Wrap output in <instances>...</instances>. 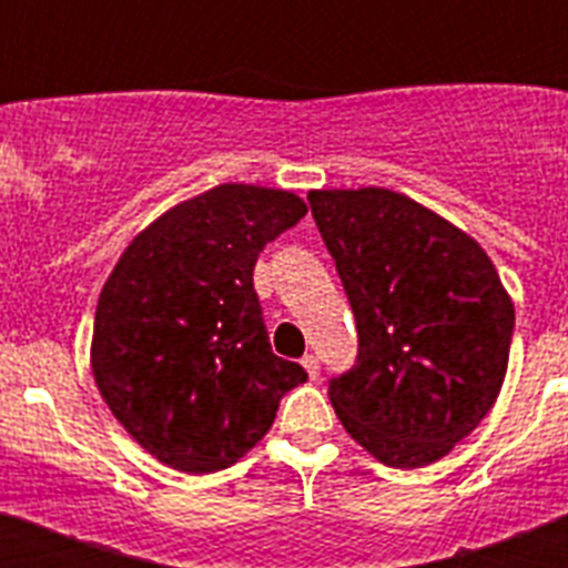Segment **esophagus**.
Segmentation results:
<instances>
[{"mask_svg":"<svg viewBox=\"0 0 568 568\" xmlns=\"http://www.w3.org/2000/svg\"><path fill=\"white\" fill-rule=\"evenodd\" d=\"M301 364H304V369H307V375L310 378H318V373H321V366H318V358H315V355H304V361H301Z\"/></svg>","mask_w":568,"mask_h":568,"instance_id":"obj_1","label":"esophagus"}]
</instances>
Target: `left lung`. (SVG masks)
<instances>
[{"instance_id": "obj_1", "label": "left lung", "mask_w": 568, "mask_h": 568, "mask_svg": "<svg viewBox=\"0 0 568 568\" xmlns=\"http://www.w3.org/2000/svg\"><path fill=\"white\" fill-rule=\"evenodd\" d=\"M358 324L335 415L378 464L420 469L484 420L509 366L515 304L478 241L386 187L310 190Z\"/></svg>"}]
</instances>
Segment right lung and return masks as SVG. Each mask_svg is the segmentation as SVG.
<instances>
[{
	"label": "right lung",
	"mask_w": 568,
	"mask_h": 568,
	"mask_svg": "<svg viewBox=\"0 0 568 568\" xmlns=\"http://www.w3.org/2000/svg\"><path fill=\"white\" fill-rule=\"evenodd\" d=\"M307 204L290 190L219 184L164 210L104 281L90 341L99 393L159 464L207 475L270 433L307 373L273 355L253 267Z\"/></svg>",
	"instance_id": "add662e5"
}]
</instances>
